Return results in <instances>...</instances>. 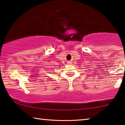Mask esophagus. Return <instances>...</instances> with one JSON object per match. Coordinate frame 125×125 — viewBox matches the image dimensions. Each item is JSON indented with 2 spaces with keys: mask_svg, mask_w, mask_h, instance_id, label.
Segmentation results:
<instances>
[{
  "mask_svg": "<svg viewBox=\"0 0 125 125\" xmlns=\"http://www.w3.org/2000/svg\"><path fill=\"white\" fill-rule=\"evenodd\" d=\"M73 63V62H72L71 61H68V64H71V63Z\"/></svg>",
  "mask_w": 125,
  "mask_h": 125,
  "instance_id": "esophagus-1",
  "label": "esophagus"
}]
</instances>
